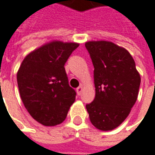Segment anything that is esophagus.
I'll list each match as a JSON object with an SVG mask.
<instances>
[{
  "instance_id": "34e87169",
  "label": "esophagus",
  "mask_w": 155,
  "mask_h": 155,
  "mask_svg": "<svg viewBox=\"0 0 155 155\" xmlns=\"http://www.w3.org/2000/svg\"><path fill=\"white\" fill-rule=\"evenodd\" d=\"M82 90H83V87H82V86H80V87H78L77 88H76V92H77L78 95H81V94Z\"/></svg>"
}]
</instances>
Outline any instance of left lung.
<instances>
[{
  "mask_svg": "<svg viewBox=\"0 0 155 155\" xmlns=\"http://www.w3.org/2000/svg\"><path fill=\"white\" fill-rule=\"evenodd\" d=\"M94 65V100L86 105L92 124L113 130L128 116L138 97L140 76L131 54L109 41L85 44Z\"/></svg>",
  "mask_w": 155,
  "mask_h": 155,
  "instance_id": "1",
  "label": "left lung"
}]
</instances>
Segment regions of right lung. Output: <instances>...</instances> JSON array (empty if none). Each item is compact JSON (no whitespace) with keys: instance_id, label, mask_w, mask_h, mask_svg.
Listing matches in <instances>:
<instances>
[{"instance_id":"1","label":"right lung","mask_w":155,"mask_h":155,"mask_svg":"<svg viewBox=\"0 0 155 155\" xmlns=\"http://www.w3.org/2000/svg\"><path fill=\"white\" fill-rule=\"evenodd\" d=\"M78 47V43L52 41L27 55L18 70L21 101L41 124H61L75 101L76 92L68 84L64 66Z\"/></svg>"}]
</instances>
